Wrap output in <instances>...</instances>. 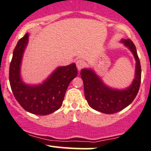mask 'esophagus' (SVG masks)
<instances>
[{
	"label": "esophagus",
	"mask_w": 151,
	"mask_h": 151,
	"mask_svg": "<svg viewBox=\"0 0 151 151\" xmlns=\"http://www.w3.org/2000/svg\"><path fill=\"white\" fill-rule=\"evenodd\" d=\"M83 66H84V62L82 59H78L76 61V67L78 70H81L83 68Z\"/></svg>",
	"instance_id": "obj_1"
}]
</instances>
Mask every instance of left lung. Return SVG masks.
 <instances>
[{"label":"left lung","mask_w":151,"mask_h":151,"mask_svg":"<svg viewBox=\"0 0 151 151\" xmlns=\"http://www.w3.org/2000/svg\"><path fill=\"white\" fill-rule=\"evenodd\" d=\"M120 42L132 53L136 61L134 78L128 87H111L106 84L92 68H83L81 70L85 98L89 106L96 111L107 114L118 112L131 104L138 93L141 83V65L135 45L129 39H122Z\"/></svg>","instance_id":"8db88e82"}]
</instances>
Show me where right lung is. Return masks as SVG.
Returning <instances> with one entry per match:
<instances>
[{
    "label": "right lung",
    "instance_id": "right-lung-1",
    "mask_svg": "<svg viewBox=\"0 0 151 151\" xmlns=\"http://www.w3.org/2000/svg\"><path fill=\"white\" fill-rule=\"evenodd\" d=\"M28 37L27 33L20 39L13 52L9 66L10 86L16 100L25 111L37 115H47L62 106L70 83L78 75L77 68L75 63L59 66L42 83H25L21 76V65Z\"/></svg>",
    "mask_w": 151,
    "mask_h": 151
}]
</instances>
